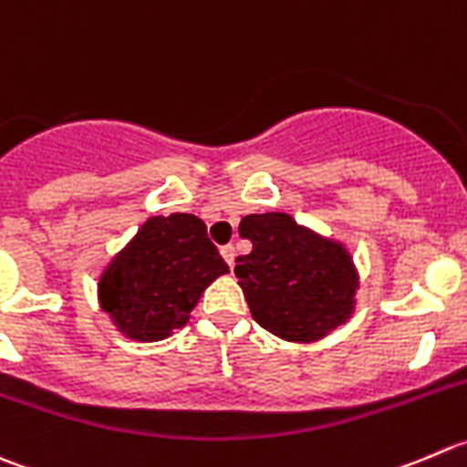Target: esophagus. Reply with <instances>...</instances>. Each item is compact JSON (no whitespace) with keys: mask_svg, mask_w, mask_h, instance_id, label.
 Instances as JSON below:
<instances>
[{"mask_svg":"<svg viewBox=\"0 0 467 467\" xmlns=\"http://www.w3.org/2000/svg\"><path fill=\"white\" fill-rule=\"evenodd\" d=\"M220 254H223V258L227 261V265L234 267V261H235V247H234V244H224V247L220 249Z\"/></svg>","mask_w":467,"mask_h":467,"instance_id":"esophagus-1","label":"esophagus"}]
</instances>
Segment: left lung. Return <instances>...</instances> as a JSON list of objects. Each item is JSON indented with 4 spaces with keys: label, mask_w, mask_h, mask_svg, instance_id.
I'll return each instance as SVG.
<instances>
[{
    "label": "left lung",
    "mask_w": 467,
    "mask_h": 467,
    "mask_svg": "<svg viewBox=\"0 0 467 467\" xmlns=\"http://www.w3.org/2000/svg\"><path fill=\"white\" fill-rule=\"evenodd\" d=\"M238 232L252 252L235 276L252 317L290 343H316L349 320L358 272L345 244L311 232L288 213H252Z\"/></svg>",
    "instance_id": "obj_1"
}]
</instances>
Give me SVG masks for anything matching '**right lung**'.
<instances>
[{"instance_id": "1", "label": "right lung", "mask_w": 467, "mask_h": 467, "mask_svg": "<svg viewBox=\"0 0 467 467\" xmlns=\"http://www.w3.org/2000/svg\"><path fill=\"white\" fill-rule=\"evenodd\" d=\"M227 272L197 215H154L110 258L97 299L119 334L156 343L182 329L202 293Z\"/></svg>"}]
</instances>
